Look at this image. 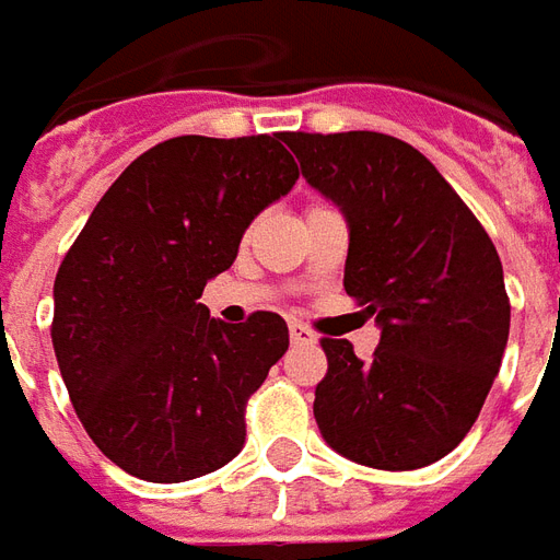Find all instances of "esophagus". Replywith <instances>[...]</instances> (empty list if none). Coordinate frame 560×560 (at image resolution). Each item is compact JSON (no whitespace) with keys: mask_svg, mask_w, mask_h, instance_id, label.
<instances>
[{"mask_svg":"<svg viewBox=\"0 0 560 560\" xmlns=\"http://www.w3.org/2000/svg\"><path fill=\"white\" fill-rule=\"evenodd\" d=\"M291 341L293 345H315L317 336L303 324H291Z\"/></svg>","mask_w":560,"mask_h":560,"instance_id":"esophagus-1","label":"esophagus"}]
</instances>
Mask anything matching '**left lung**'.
Masks as SVG:
<instances>
[{"label":"left lung","mask_w":560,"mask_h":560,"mask_svg":"<svg viewBox=\"0 0 560 560\" xmlns=\"http://www.w3.org/2000/svg\"><path fill=\"white\" fill-rule=\"evenodd\" d=\"M284 143L305 183L348 221L345 291L381 327L372 360L324 339L315 420L336 453L381 470L425 468L470 432L510 336L489 233L422 152L377 131Z\"/></svg>","instance_id":"1"}]
</instances>
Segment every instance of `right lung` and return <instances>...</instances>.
Segmentation results:
<instances>
[{"label": "right lung", "mask_w": 560, "mask_h": 560, "mask_svg": "<svg viewBox=\"0 0 560 560\" xmlns=\"http://www.w3.org/2000/svg\"><path fill=\"white\" fill-rule=\"evenodd\" d=\"M300 179L284 135L164 140L92 209L56 272L54 351L95 446L147 482H183L245 444V401L288 351V324L209 317V279Z\"/></svg>", "instance_id": "1"}]
</instances>
